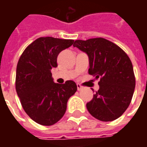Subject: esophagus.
I'll return each mask as SVG.
<instances>
[{
	"label": "esophagus",
	"mask_w": 147,
	"mask_h": 147,
	"mask_svg": "<svg viewBox=\"0 0 147 147\" xmlns=\"http://www.w3.org/2000/svg\"><path fill=\"white\" fill-rule=\"evenodd\" d=\"M76 85H77V89H78V91H80V90L82 88V86L79 83H77Z\"/></svg>",
	"instance_id": "1"
}]
</instances>
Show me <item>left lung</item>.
<instances>
[{
	"instance_id": "1",
	"label": "left lung",
	"mask_w": 147,
	"mask_h": 147,
	"mask_svg": "<svg viewBox=\"0 0 147 147\" xmlns=\"http://www.w3.org/2000/svg\"><path fill=\"white\" fill-rule=\"evenodd\" d=\"M73 47L88 55V73L100 78L99 90L86 105L88 112L101 121L120 117L129 107L135 89L130 58L117 45L101 37L76 40Z\"/></svg>"
}]
</instances>
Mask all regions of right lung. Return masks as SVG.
<instances>
[{"mask_svg": "<svg viewBox=\"0 0 147 147\" xmlns=\"http://www.w3.org/2000/svg\"><path fill=\"white\" fill-rule=\"evenodd\" d=\"M73 43V40L38 38L20 57L16 91L26 114L39 124L50 126L59 121L65 113L68 100L77 91L75 82L55 83L51 73V69L57 67L60 52Z\"/></svg>", "mask_w": 147, "mask_h": 147, "instance_id": "obj_1", "label": "right lung"}]
</instances>
